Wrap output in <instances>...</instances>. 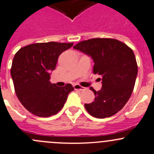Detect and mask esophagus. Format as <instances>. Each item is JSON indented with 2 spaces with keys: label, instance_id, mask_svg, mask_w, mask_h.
I'll use <instances>...</instances> for the list:
<instances>
[{
  "label": "esophagus",
  "instance_id": "1",
  "mask_svg": "<svg viewBox=\"0 0 154 154\" xmlns=\"http://www.w3.org/2000/svg\"><path fill=\"white\" fill-rule=\"evenodd\" d=\"M73 88L75 90H80V91H83V90H85V88H83V87L80 86V85H77V84H75V85H73Z\"/></svg>",
  "mask_w": 154,
  "mask_h": 154
}]
</instances>
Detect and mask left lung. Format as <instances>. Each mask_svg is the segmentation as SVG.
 Here are the masks:
<instances>
[{
	"instance_id": "8db88e82",
	"label": "left lung",
	"mask_w": 154,
	"mask_h": 154,
	"mask_svg": "<svg viewBox=\"0 0 154 154\" xmlns=\"http://www.w3.org/2000/svg\"><path fill=\"white\" fill-rule=\"evenodd\" d=\"M73 48L93 58V73L101 76V89L90 88L95 100L85 104V109L96 118L115 115L129 100L135 85L138 66L133 50L116 39L99 38L82 41Z\"/></svg>"
}]
</instances>
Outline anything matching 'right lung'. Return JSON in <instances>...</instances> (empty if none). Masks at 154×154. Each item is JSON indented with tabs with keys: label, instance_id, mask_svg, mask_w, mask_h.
I'll return each mask as SVG.
<instances>
[{
	"label": "right lung",
	"instance_id": "1",
	"mask_svg": "<svg viewBox=\"0 0 154 154\" xmlns=\"http://www.w3.org/2000/svg\"><path fill=\"white\" fill-rule=\"evenodd\" d=\"M73 43H36L20 48L11 67L17 97L34 115L49 117L58 113L74 90L70 84L57 87L50 82V71L55 69L58 56Z\"/></svg>",
	"mask_w": 154,
	"mask_h": 154
}]
</instances>
